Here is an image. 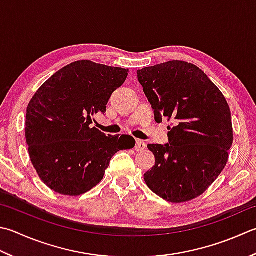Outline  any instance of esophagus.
Instances as JSON below:
<instances>
[{"label":"esophagus","instance_id":"esophagus-1","mask_svg":"<svg viewBox=\"0 0 256 256\" xmlns=\"http://www.w3.org/2000/svg\"><path fill=\"white\" fill-rule=\"evenodd\" d=\"M146 148V144H145L142 140H136V144H135V151L142 152Z\"/></svg>","mask_w":256,"mask_h":256}]
</instances>
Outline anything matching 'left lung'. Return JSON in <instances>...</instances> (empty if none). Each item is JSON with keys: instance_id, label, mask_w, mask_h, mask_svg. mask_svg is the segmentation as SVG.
<instances>
[{"instance_id": "obj_1", "label": "left lung", "mask_w": 256, "mask_h": 256, "mask_svg": "<svg viewBox=\"0 0 256 256\" xmlns=\"http://www.w3.org/2000/svg\"><path fill=\"white\" fill-rule=\"evenodd\" d=\"M138 78L155 122L173 121L168 144L148 145L155 165L144 174L145 183L168 202L198 198L228 161L233 126L226 100L202 70L185 61L138 70Z\"/></svg>"}]
</instances>
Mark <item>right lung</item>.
I'll return each instance as SVG.
<instances>
[{"label":"right lung","mask_w":256,"mask_h":256,"mask_svg":"<svg viewBox=\"0 0 256 256\" xmlns=\"http://www.w3.org/2000/svg\"><path fill=\"white\" fill-rule=\"evenodd\" d=\"M128 74V68L82 60L53 74L33 95L25 138L35 171L52 191L68 196L88 192L115 153L135 146L130 135L106 136L91 126Z\"/></svg>","instance_id":"1"}]
</instances>
